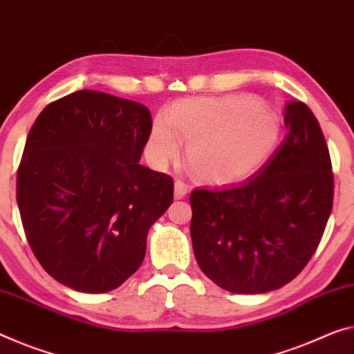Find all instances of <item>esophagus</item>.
Returning <instances> with one entry per match:
<instances>
[{"mask_svg":"<svg viewBox=\"0 0 354 354\" xmlns=\"http://www.w3.org/2000/svg\"><path fill=\"white\" fill-rule=\"evenodd\" d=\"M188 194V185H185L182 180H176L174 183V198L183 199Z\"/></svg>","mask_w":354,"mask_h":354,"instance_id":"obj_1","label":"esophagus"}]
</instances>
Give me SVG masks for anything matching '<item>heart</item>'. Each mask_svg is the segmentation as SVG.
<instances>
[{
  "label": "heart",
  "mask_w": 354,
  "mask_h": 354,
  "mask_svg": "<svg viewBox=\"0 0 354 354\" xmlns=\"http://www.w3.org/2000/svg\"><path fill=\"white\" fill-rule=\"evenodd\" d=\"M280 138L277 118L248 97H194L174 104L151 127L147 155L165 166L187 142L185 162L201 182L236 183L257 172Z\"/></svg>",
  "instance_id": "heart-1"
}]
</instances>
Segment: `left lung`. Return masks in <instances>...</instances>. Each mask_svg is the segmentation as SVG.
<instances>
[{
	"instance_id": "left-lung-1",
	"label": "left lung",
	"mask_w": 354,
	"mask_h": 354,
	"mask_svg": "<svg viewBox=\"0 0 354 354\" xmlns=\"http://www.w3.org/2000/svg\"><path fill=\"white\" fill-rule=\"evenodd\" d=\"M283 120L285 140L248 182L189 196L196 261L237 295L290 283L313 257L333 210V166L317 117L288 101Z\"/></svg>"
}]
</instances>
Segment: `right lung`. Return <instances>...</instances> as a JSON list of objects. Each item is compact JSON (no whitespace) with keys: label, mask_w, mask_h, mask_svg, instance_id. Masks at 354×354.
Masks as SVG:
<instances>
[{"label":"right lung","mask_w":354,"mask_h":354,"mask_svg":"<svg viewBox=\"0 0 354 354\" xmlns=\"http://www.w3.org/2000/svg\"><path fill=\"white\" fill-rule=\"evenodd\" d=\"M149 109L95 90L50 102L26 138L17 204L35 257L82 292H107L142 264L174 182L140 165Z\"/></svg>","instance_id":"obj_1"}]
</instances>
